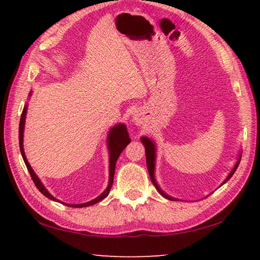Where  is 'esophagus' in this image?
<instances>
[{
  "label": "esophagus",
  "instance_id": "obj_1",
  "mask_svg": "<svg viewBox=\"0 0 260 260\" xmlns=\"http://www.w3.org/2000/svg\"><path fill=\"white\" fill-rule=\"evenodd\" d=\"M133 120L136 125H140L141 122H142V118H141V115L140 114H135L134 117H133Z\"/></svg>",
  "mask_w": 260,
  "mask_h": 260
}]
</instances>
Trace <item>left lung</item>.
<instances>
[{"label": "left lung", "instance_id": "obj_1", "mask_svg": "<svg viewBox=\"0 0 260 260\" xmlns=\"http://www.w3.org/2000/svg\"><path fill=\"white\" fill-rule=\"evenodd\" d=\"M141 141H142V143L144 144V148H145V157H146V166H148V172H149V175H150V178H151V182L153 183V185L155 186V188H157L158 192L160 193V194L164 196L165 198H167V199L169 200H176L174 199V198L167 196L166 193L162 192L161 190H160V187L158 186V184L155 183V179H154V159H155V148H154V144L152 143V141H150L148 138H142L141 139ZM240 160H241V158L239 159V161L237 162V165H235V167L232 169V172L230 173V175L228 176V178L225 179L224 183H226L229 181V179L232 177L233 174L235 173V171H237V168L239 166L240 164ZM223 183V184H224Z\"/></svg>", "mask_w": 260, "mask_h": 260}]
</instances>
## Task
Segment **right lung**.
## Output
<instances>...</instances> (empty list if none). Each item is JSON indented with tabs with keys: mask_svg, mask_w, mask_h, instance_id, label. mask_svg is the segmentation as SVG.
Here are the masks:
<instances>
[{
	"mask_svg": "<svg viewBox=\"0 0 260 260\" xmlns=\"http://www.w3.org/2000/svg\"><path fill=\"white\" fill-rule=\"evenodd\" d=\"M26 112H27V106H25L22 110V114L20 117V122H19V146H20V152L22 155L23 161L26 164V167L28 169V172L30 174V177L32 179V182L36 185V187L39 188V191L44 194L46 198L55 201L56 199L54 197H52L48 190L43 186V184L41 183L40 178L36 176V174L32 171V168L30 167V165L28 164L27 158L25 155V152H23V145H22V139H23V128H25V119H26ZM131 142L128 132H127V128L125 125H116L114 128H111L110 133H109V138H108V144H109V153H110V161H109V185L106 188V191L102 193V194L99 196L95 199L88 202H85V204H79V205H67L69 207H75V208H82V207H87V206H92L95 205L96 202L101 201L105 199V198L109 194V191L112 186V183H114V175H115V171H116V161L118 157H119L120 153L122 152L127 144ZM58 201V200H56Z\"/></svg>",
	"mask_w": 260,
	"mask_h": 260,
	"instance_id": "right-lung-1",
	"label": "right lung"
}]
</instances>
